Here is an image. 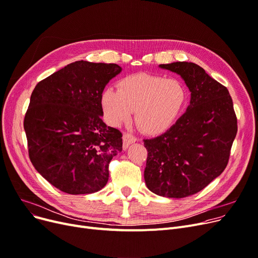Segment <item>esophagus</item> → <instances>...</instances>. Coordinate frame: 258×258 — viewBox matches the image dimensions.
I'll list each match as a JSON object with an SVG mask.
<instances>
[{
  "mask_svg": "<svg viewBox=\"0 0 258 258\" xmlns=\"http://www.w3.org/2000/svg\"><path fill=\"white\" fill-rule=\"evenodd\" d=\"M137 141V139L134 137L131 134H124L123 135V149L126 150L132 143H135Z\"/></svg>",
  "mask_w": 258,
  "mask_h": 258,
  "instance_id": "1",
  "label": "esophagus"
}]
</instances>
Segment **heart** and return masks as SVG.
Segmentation results:
<instances>
[{"label":"heart","mask_w":258,"mask_h":258,"mask_svg":"<svg viewBox=\"0 0 258 258\" xmlns=\"http://www.w3.org/2000/svg\"><path fill=\"white\" fill-rule=\"evenodd\" d=\"M117 89L106 87L100 99L109 124L122 125L135 110L137 126L150 136L169 131L182 114L187 99L179 81L144 73L121 78Z\"/></svg>","instance_id":"1"}]
</instances>
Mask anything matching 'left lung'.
Masks as SVG:
<instances>
[{"instance_id": "8db88e82", "label": "left lung", "mask_w": 258, "mask_h": 258, "mask_svg": "<svg viewBox=\"0 0 258 258\" xmlns=\"http://www.w3.org/2000/svg\"><path fill=\"white\" fill-rule=\"evenodd\" d=\"M182 78L191 100L185 113L162 135L144 140V180L169 198L194 195L217 178L229 161L237 119L227 87L191 62L160 64Z\"/></svg>"}]
</instances>
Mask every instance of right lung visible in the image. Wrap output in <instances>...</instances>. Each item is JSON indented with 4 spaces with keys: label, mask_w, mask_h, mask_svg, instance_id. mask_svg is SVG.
Instances as JSON below:
<instances>
[{
    "label": "right lung",
    "mask_w": 258,
    "mask_h": 258,
    "mask_svg": "<svg viewBox=\"0 0 258 258\" xmlns=\"http://www.w3.org/2000/svg\"><path fill=\"white\" fill-rule=\"evenodd\" d=\"M121 71L117 64L76 61L33 89L24 119L29 158L64 193H95L108 181V164L122 151V134L101 119L100 99Z\"/></svg>",
    "instance_id": "1"
}]
</instances>
